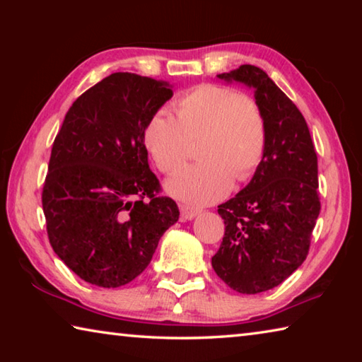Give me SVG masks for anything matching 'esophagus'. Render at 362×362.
<instances>
[{
  "label": "esophagus",
  "instance_id": "esophagus-1",
  "mask_svg": "<svg viewBox=\"0 0 362 362\" xmlns=\"http://www.w3.org/2000/svg\"><path fill=\"white\" fill-rule=\"evenodd\" d=\"M179 209H180V218L182 220H192L199 214L198 207L189 206V204H180Z\"/></svg>",
  "mask_w": 362,
  "mask_h": 362
}]
</instances>
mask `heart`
I'll list each match as a JSON object with an SVG mask.
<instances>
[{"mask_svg":"<svg viewBox=\"0 0 362 362\" xmlns=\"http://www.w3.org/2000/svg\"><path fill=\"white\" fill-rule=\"evenodd\" d=\"M175 118L158 110L146 121L144 142L164 174L187 163L198 142L199 163L168 182V192L192 204H211L230 192L233 180L250 179L267 146V118L252 95L218 84H201L174 103Z\"/></svg>","mask_w":362,"mask_h":362,"instance_id":"b5f03b06","label":"heart"}]
</instances>
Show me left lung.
<instances>
[{"mask_svg":"<svg viewBox=\"0 0 362 362\" xmlns=\"http://www.w3.org/2000/svg\"><path fill=\"white\" fill-rule=\"evenodd\" d=\"M254 88L267 118V146L252 180L218 206L225 235L212 267L240 293L273 289L305 262L321 211L317 156L300 110L254 65L218 75Z\"/></svg>","mask_w":362,"mask_h":362,"instance_id":"left-lung-1","label":"left lung"}]
</instances>
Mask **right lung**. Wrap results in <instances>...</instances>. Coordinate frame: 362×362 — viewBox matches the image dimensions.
<instances>
[{"label": "right lung", "mask_w": 362, "mask_h": 362, "mask_svg": "<svg viewBox=\"0 0 362 362\" xmlns=\"http://www.w3.org/2000/svg\"><path fill=\"white\" fill-rule=\"evenodd\" d=\"M168 83L112 73L73 102L52 144L42 212L54 252L86 283L119 287L148 267L179 207L148 164L144 131Z\"/></svg>", "instance_id": "right-lung-1"}]
</instances>
